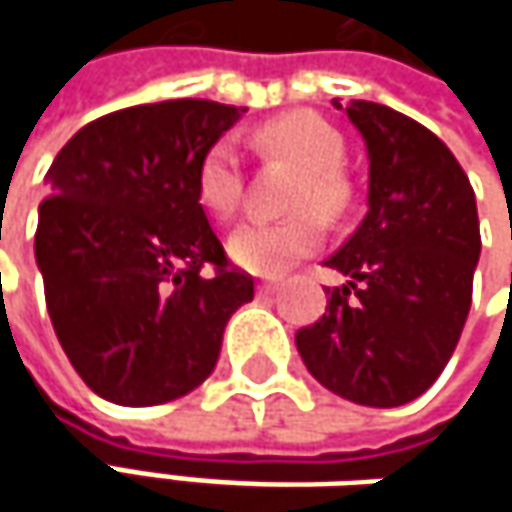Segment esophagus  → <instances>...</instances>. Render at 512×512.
<instances>
[{
  "instance_id": "34e87169",
  "label": "esophagus",
  "mask_w": 512,
  "mask_h": 512,
  "mask_svg": "<svg viewBox=\"0 0 512 512\" xmlns=\"http://www.w3.org/2000/svg\"><path fill=\"white\" fill-rule=\"evenodd\" d=\"M275 290H278V281H260V284H257V293H260V296H269V293H275Z\"/></svg>"
}]
</instances>
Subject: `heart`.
<instances>
[{
  "label": "heart",
  "instance_id": "heart-1",
  "mask_svg": "<svg viewBox=\"0 0 512 512\" xmlns=\"http://www.w3.org/2000/svg\"><path fill=\"white\" fill-rule=\"evenodd\" d=\"M255 145L263 154L281 156L299 168L290 210L299 216L284 222H246L228 237V255L255 275H281L296 260L308 257L323 240L314 213L335 219L350 201L344 180V139L317 112H287L255 130ZM243 165L231 142H216L198 162L195 195L207 216L231 219L240 204Z\"/></svg>",
  "mask_w": 512,
  "mask_h": 512
}]
</instances>
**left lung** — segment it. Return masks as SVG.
<instances>
[{"label": "left lung", "instance_id": "obj_1", "mask_svg": "<svg viewBox=\"0 0 512 512\" xmlns=\"http://www.w3.org/2000/svg\"><path fill=\"white\" fill-rule=\"evenodd\" d=\"M344 109L367 148V213L326 260L350 281L296 350L329 391L376 409L421 397L454 356L480 257L474 189L418 121L367 100Z\"/></svg>", "mask_w": 512, "mask_h": 512}]
</instances>
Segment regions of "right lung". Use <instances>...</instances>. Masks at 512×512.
Segmentation results:
<instances>
[{"mask_svg":"<svg viewBox=\"0 0 512 512\" xmlns=\"http://www.w3.org/2000/svg\"><path fill=\"white\" fill-rule=\"evenodd\" d=\"M243 109L165 100L82 127L52 159L35 260L61 350L118 406H156L216 367L255 281L231 269L195 195L198 162ZM213 262L216 276H201Z\"/></svg>","mask_w":512,"mask_h":512,"instance_id":"right-lung-1","label":"right lung"}]
</instances>
